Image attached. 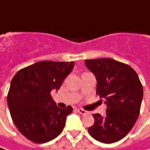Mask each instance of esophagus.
Segmentation results:
<instances>
[{
    "label": "esophagus",
    "instance_id": "1",
    "mask_svg": "<svg viewBox=\"0 0 150 150\" xmlns=\"http://www.w3.org/2000/svg\"><path fill=\"white\" fill-rule=\"evenodd\" d=\"M77 111H78L81 115H86V114H88V112L86 111L85 110H83V109H78Z\"/></svg>",
    "mask_w": 150,
    "mask_h": 150
}]
</instances>
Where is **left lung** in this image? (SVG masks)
I'll return each instance as SVG.
<instances>
[{"mask_svg":"<svg viewBox=\"0 0 150 150\" xmlns=\"http://www.w3.org/2000/svg\"><path fill=\"white\" fill-rule=\"evenodd\" d=\"M96 76L97 95L105 99L104 115L94 114L88 132L103 144L118 142L127 135L138 118L144 90L136 71L127 64L112 58L85 60Z\"/></svg>","mask_w":150,"mask_h":150,"instance_id":"1","label":"left lung"}]
</instances>
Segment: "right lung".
<instances>
[{
	"label": "right lung",
	"instance_id": "obj_1",
	"mask_svg": "<svg viewBox=\"0 0 150 150\" xmlns=\"http://www.w3.org/2000/svg\"><path fill=\"white\" fill-rule=\"evenodd\" d=\"M75 62L41 61L18 70L7 94L11 117L18 131L36 144L49 142L64 130L72 107L60 109L51 92L58 90Z\"/></svg>",
	"mask_w": 150,
	"mask_h": 150
}]
</instances>
